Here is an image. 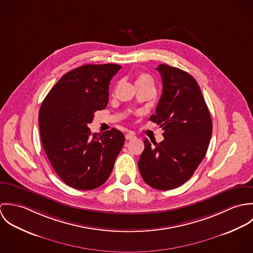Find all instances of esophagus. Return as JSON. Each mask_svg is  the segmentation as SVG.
<instances>
[{
    "label": "esophagus",
    "mask_w": 253,
    "mask_h": 253,
    "mask_svg": "<svg viewBox=\"0 0 253 253\" xmlns=\"http://www.w3.org/2000/svg\"><path fill=\"white\" fill-rule=\"evenodd\" d=\"M134 137H135V135H134V133H132V132H128V133L126 134V140H130V139H132V138H134Z\"/></svg>",
    "instance_id": "1"
}]
</instances>
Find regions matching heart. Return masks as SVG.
<instances>
[{"mask_svg":"<svg viewBox=\"0 0 253 253\" xmlns=\"http://www.w3.org/2000/svg\"><path fill=\"white\" fill-rule=\"evenodd\" d=\"M136 83H154V81H153V78L150 75L143 73V74L139 75V77L137 78Z\"/></svg>","mask_w":253,"mask_h":253,"instance_id":"b5f03b06","label":"heart"}]
</instances>
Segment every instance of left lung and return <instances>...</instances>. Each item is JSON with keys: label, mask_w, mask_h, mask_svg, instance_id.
<instances>
[{"label": "left lung", "mask_w": 253, "mask_h": 253, "mask_svg": "<svg viewBox=\"0 0 253 253\" xmlns=\"http://www.w3.org/2000/svg\"><path fill=\"white\" fill-rule=\"evenodd\" d=\"M163 93L150 121L164 129L165 139H144L138 168L143 180L158 190H171L190 179L204 160L212 122L197 81L179 68L161 64Z\"/></svg>", "instance_id": "left-lung-1"}]
</instances>
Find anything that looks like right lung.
Returning <instances> with one entry per match:
<instances>
[{
	"instance_id": "obj_1",
	"label": "right lung",
	"mask_w": 253,
	"mask_h": 253,
	"mask_svg": "<svg viewBox=\"0 0 253 253\" xmlns=\"http://www.w3.org/2000/svg\"><path fill=\"white\" fill-rule=\"evenodd\" d=\"M122 68L86 64L66 73L50 89L39 113L43 150L57 175L78 190H91L108 179L125 135L112 128L91 135L94 113L106 108L109 84Z\"/></svg>"
}]
</instances>
